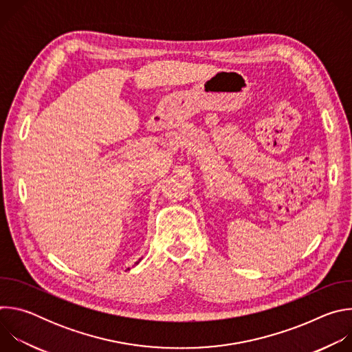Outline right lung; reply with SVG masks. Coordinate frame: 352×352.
Masks as SVG:
<instances>
[{
    "instance_id": "obj_1",
    "label": "right lung",
    "mask_w": 352,
    "mask_h": 352,
    "mask_svg": "<svg viewBox=\"0 0 352 352\" xmlns=\"http://www.w3.org/2000/svg\"><path fill=\"white\" fill-rule=\"evenodd\" d=\"M139 261H140V259H139ZM136 265H138V262H136Z\"/></svg>"
}]
</instances>
